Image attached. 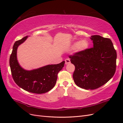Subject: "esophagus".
Returning <instances> with one entry per match:
<instances>
[{"mask_svg":"<svg viewBox=\"0 0 123 123\" xmlns=\"http://www.w3.org/2000/svg\"><path fill=\"white\" fill-rule=\"evenodd\" d=\"M70 63V60L69 58H67L65 59V64L66 65H67L68 64Z\"/></svg>","mask_w":123,"mask_h":123,"instance_id":"34e87169","label":"esophagus"}]
</instances>
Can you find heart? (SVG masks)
Returning <instances> with one entry per match:
<instances>
[{
    "label": "heart",
    "mask_w": 123,
    "mask_h": 123,
    "mask_svg": "<svg viewBox=\"0 0 123 123\" xmlns=\"http://www.w3.org/2000/svg\"><path fill=\"white\" fill-rule=\"evenodd\" d=\"M89 46V43L86 40H81L80 42H76L74 43L73 45L72 48L73 49L77 48L78 51H82L87 49Z\"/></svg>",
    "instance_id": "heart-1"
}]
</instances>
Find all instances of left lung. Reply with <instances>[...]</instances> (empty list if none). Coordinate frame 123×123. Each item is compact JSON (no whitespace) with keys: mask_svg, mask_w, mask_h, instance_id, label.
Masks as SVG:
<instances>
[{"mask_svg":"<svg viewBox=\"0 0 123 123\" xmlns=\"http://www.w3.org/2000/svg\"><path fill=\"white\" fill-rule=\"evenodd\" d=\"M93 47L69 56L75 66V84L86 90H94L107 83L116 70L117 52L109 38L92 35Z\"/></svg>","mask_w":123,"mask_h":123,"instance_id":"obj_1","label":"left lung"}]
</instances>
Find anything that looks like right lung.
Here are the masks:
<instances>
[{
    "label": "right lung",
    "instance_id": "1",
    "mask_svg": "<svg viewBox=\"0 0 123 123\" xmlns=\"http://www.w3.org/2000/svg\"><path fill=\"white\" fill-rule=\"evenodd\" d=\"M28 36L14 43L10 57V66L13 79L15 83L24 90L42 94L52 89L56 82L58 73L64 67L65 61L56 65H48L38 69L27 70L22 68L17 58V48L24 43Z\"/></svg>",
    "mask_w": 123,
    "mask_h": 123
}]
</instances>
